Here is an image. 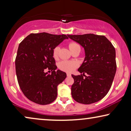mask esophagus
<instances>
[{"mask_svg":"<svg viewBox=\"0 0 131 131\" xmlns=\"http://www.w3.org/2000/svg\"><path fill=\"white\" fill-rule=\"evenodd\" d=\"M67 76L70 77L71 76V74H70V73H67Z\"/></svg>","mask_w":131,"mask_h":131,"instance_id":"obj_1","label":"esophagus"}]
</instances>
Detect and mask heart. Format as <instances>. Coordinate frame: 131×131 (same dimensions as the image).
<instances>
[{"instance_id":"b5f03b06","label":"heart","mask_w":131,"mask_h":131,"mask_svg":"<svg viewBox=\"0 0 131 131\" xmlns=\"http://www.w3.org/2000/svg\"><path fill=\"white\" fill-rule=\"evenodd\" d=\"M78 45L76 43H70L69 44L70 49H71L73 47ZM59 51V47L57 46L53 49V57L54 58H58V54ZM78 67V63L76 62L73 61H62L60 62L58 64V68L61 70L66 71V72H71L74 70L75 69Z\"/></svg>"}]
</instances>
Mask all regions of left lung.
Wrapping results in <instances>:
<instances>
[{"instance_id": "1", "label": "left lung", "mask_w": 131, "mask_h": 131, "mask_svg": "<svg viewBox=\"0 0 131 131\" xmlns=\"http://www.w3.org/2000/svg\"><path fill=\"white\" fill-rule=\"evenodd\" d=\"M67 36L84 48L85 55L78 69L83 74H71L74 81L71 86V95L78 103H96L106 95L112 86L116 72L115 48L104 36Z\"/></svg>"}]
</instances>
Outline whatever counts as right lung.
<instances>
[{
    "label": "right lung",
    "instance_id": "add662e5",
    "mask_svg": "<svg viewBox=\"0 0 131 131\" xmlns=\"http://www.w3.org/2000/svg\"><path fill=\"white\" fill-rule=\"evenodd\" d=\"M67 39L65 35L31 33L19 43L15 59L16 74L21 91L30 101L46 105L56 99L57 86L67 74L60 70L55 71L53 51ZM46 69L51 70V74L46 72Z\"/></svg>",
    "mask_w": 131,
    "mask_h": 131
}]
</instances>
